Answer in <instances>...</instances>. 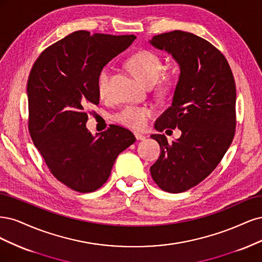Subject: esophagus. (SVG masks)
I'll use <instances>...</instances> for the list:
<instances>
[{"label":"esophagus","instance_id":"34e87169","mask_svg":"<svg viewBox=\"0 0 262 262\" xmlns=\"http://www.w3.org/2000/svg\"><path fill=\"white\" fill-rule=\"evenodd\" d=\"M135 137H136L137 140H145L146 139L145 135H141V134H138V133H135Z\"/></svg>","mask_w":262,"mask_h":262}]
</instances>
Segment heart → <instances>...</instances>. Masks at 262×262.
I'll return each instance as SVG.
<instances>
[{"label":"heart","mask_w":262,"mask_h":262,"mask_svg":"<svg viewBox=\"0 0 262 262\" xmlns=\"http://www.w3.org/2000/svg\"><path fill=\"white\" fill-rule=\"evenodd\" d=\"M129 69L136 74L138 77L148 86H152L158 81L160 75L163 70L162 58L157 52L151 50H140V51L128 57L126 62ZM112 77V67L105 66L101 70L98 76V94L101 98H106L108 96L110 82ZM176 75L165 74L159 80L158 90L160 92L171 91L175 85ZM154 115V110L148 106L138 105H126L121 111L115 114L114 120L126 127L133 128L135 130H142L146 128L148 121Z\"/></svg>","instance_id":"b5f03b06"}]
</instances>
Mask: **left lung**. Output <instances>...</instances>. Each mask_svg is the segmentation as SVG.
<instances>
[{
	"mask_svg": "<svg viewBox=\"0 0 262 262\" xmlns=\"http://www.w3.org/2000/svg\"><path fill=\"white\" fill-rule=\"evenodd\" d=\"M172 54L180 77L171 106L158 117L155 128H179L177 140L151 135L161 149L150 173L158 186L182 192L211 174L231 146L236 126V87L231 67L219 50L193 33L181 30L150 40Z\"/></svg>",
	"mask_w": 262,
	"mask_h": 262,
	"instance_id": "1",
	"label": "left lung"
}]
</instances>
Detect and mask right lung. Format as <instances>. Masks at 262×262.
I'll return each instance as SVG.
<instances>
[{"mask_svg": "<svg viewBox=\"0 0 262 262\" xmlns=\"http://www.w3.org/2000/svg\"><path fill=\"white\" fill-rule=\"evenodd\" d=\"M136 39L79 30L55 42L33 64L27 82L31 139L57 181L90 192L107 181L115 160L136 141L117 125L94 136L86 108L98 105V76Z\"/></svg>", "mask_w": 262, "mask_h": 262, "instance_id": "add662e5", "label": "right lung"}]
</instances>
